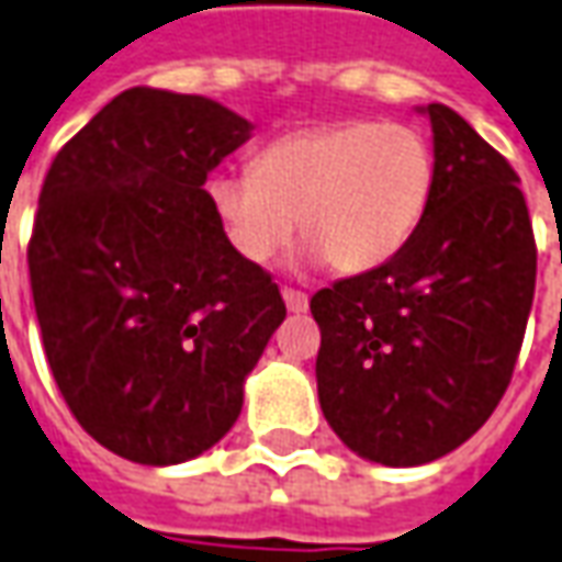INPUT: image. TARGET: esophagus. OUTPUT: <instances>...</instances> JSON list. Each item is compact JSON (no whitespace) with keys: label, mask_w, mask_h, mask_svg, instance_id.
<instances>
[{"label":"esophagus","mask_w":562,"mask_h":562,"mask_svg":"<svg viewBox=\"0 0 562 562\" xmlns=\"http://www.w3.org/2000/svg\"><path fill=\"white\" fill-rule=\"evenodd\" d=\"M282 297H285V307H289L292 313H304L307 307H311L307 295H304V292H297V289H289V285L282 289Z\"/></svg>","instance_id":"obj_1"}]
</instances>
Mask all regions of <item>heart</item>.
Wrapping results in <instances>:
<instances>
[{
	"label": "heart",
	"mask_w": 562,
	"mask_h": 562,
	"mask_svg": "<svg viewBox=\"0 0 562 562\" xmlns=\"http://www.w3.org/2000/svg\"><path fill=\"white\" fill-rule=\"evenodd\" d=\"M437 156L415 125L341 120L297 128L258 150L251 171H221L205 196L243 261L270 265L297 231L338 273L387 265L418 231Z\"/></svg>",
	"instance_id": "obj_1"
}]
</instances>
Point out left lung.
Masks as SVG:
<instances>
[{"label":"left lung","instance_id":"8db88e82","mask_svg":"<svg viewBox=\"0 0 562 562\" xmlns=\"http://www.w3.org/2000/svg\"><path fill=\"white\" fill-rule=\"evenodd\" d=\"M437 187L387 265L311 297L316 387L357 456L415 468L486 425L520 357L536 236L520 178L456 110L427 104Z\"/></svg>","mask_w":562,"mask_h":562}]
</instances>
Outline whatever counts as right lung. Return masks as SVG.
<instances>
[{
  "label": "right lung",
  "mask_w": 562,
  "mask_h": 562,
  "mask_svg": "<svg viewBox=\"0 0 562 562\" xmlns=\"http://www.w3.org/2000/svg\"><path fill=\"white\" fill-rule=\"evenodd\" d=\"M249 132L200 94L128 89L45 175L26 249L42 347L72 418L137 464L212 449L285 319L202 190Z\"/></svg>",
  "instance_id": "add662e5"
}]
</instances>
